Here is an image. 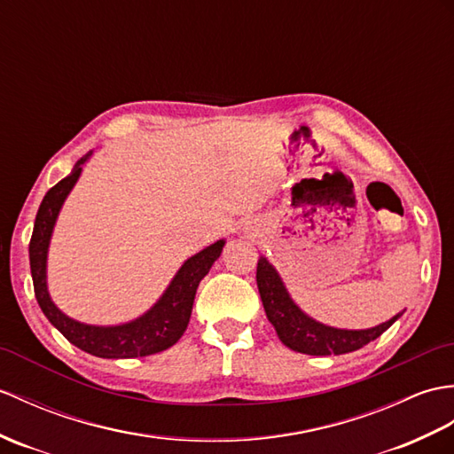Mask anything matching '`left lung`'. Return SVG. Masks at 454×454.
I'll use <instances>...</instances> for the list:
<instances>
[{"instance_id":"obj_1","label":"left lung","mask_w":454,"mask_h":454,"mask_svg":"<svg viewBox=\"0 0 454 454\" xmlns=\"http://www.w3.org/2000/svg\"><path fill=\"white\" fill-rule=\"evenodd\" d=\"M257 288L262 308H265L269 321L275 325L278 339L292 350L309 356H331L360 350L362 346L379 339L398 319L396 315L391 321L367 331H342L313 321L290 300L277 270L269 265L265 257H261L257 262Z\"/></svg>"}]
</instances>
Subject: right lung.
<instances>
[{
    "instance_id": "add662e5",
    "label": "right lung",
    "mask_w": 454,
    "mask_h": 454,
    "mask_svg": "<svg viewBox=\"0 0 454 454\" xmlns=\"http://www.w3.org/2000/svg\"><path fill=\"white\" fill-rule=\"evenodd\" d=\"M90 154L92 151H89L81 160H77V164L73 166V172L51 187L40 203L35 220L33 238H30L28 244L35 296L48 321L54 325L71 344H75L84 352L98 357H143L158 354L182 339V334L187 329L189 317H192L199 282L205 278L210 267H213V262L220 257V253H223L224 247V239L216 241V244L203 249L201 253H197L192 259H187L154 308L133 323L120 326H92L66 317V315L51 303L48 296L46 253L59 208L63 201H66L67 193L71 192V187L75 185L79 179L81 164L87 160Z\"/></svg>"
}]
</instances>
